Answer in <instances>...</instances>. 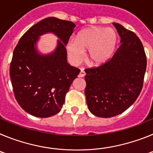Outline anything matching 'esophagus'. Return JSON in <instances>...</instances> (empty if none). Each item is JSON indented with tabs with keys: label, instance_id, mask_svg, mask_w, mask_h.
<instances>
[{
	"label": "esophagus",
	"instance_id": "1",
	"mask_svg": "<svg viewBox=\"0 0 153 153\" xmlns=\"http://www.w3.org/2000/svg\"><path fill=\"white\" fill-rule=\"evenodd\" d=\"M85 75H86V73H85V71L83 70V69H81L80 73H79V77H84Z\"/></svg>",
	"mask_w": 153,
	"mask_h": 153
}]
</instances>
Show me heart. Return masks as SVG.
<instances>
[{
  "instance_id": "obj_1",
  "label": "heart",
  "mask_w": 153,
  "mask_h": 153,
  "mask_svg": "<svg viewBox=\"0 0 153 153\" xmlns=\"http://www.w3.org/2000/svg\"><path fill=\"white\" fill-rule=\"evenodd\" d=\"M118 44L117 31L112 28L93 26L83 30L76 40L70 39L67 44L69 60L73 64H79L83 60L85 51L87 60L93 66H100L113 56Z\"/></svg>"
}]
</instances>
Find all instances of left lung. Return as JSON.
Returning a JSON list of instances; mask_svg holds the SVG:
<instances>
[{
  "label": "left lung",
  "mask_w": 153,
  "mask_h": 153,
  "mask_svg": "<svg viewBox=\"0 0 153 153\" xmlns=\"http://www.w3.org/2000/svg\"><path fill=\"white\" fill-rule=\"evenodd\" d=\"M121 45L108 62L85 70L86 103L98 117L109 118L132 105L143 89L146 56L140 38L121 24L113 23Z\"/></svg>",
  "instance_id": "1"
}]
</instances>
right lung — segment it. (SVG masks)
Returning <instances> with one entry per match:
<instances>
[{
  "mask_svg": "<svg viewBox=\"0 0 153 153\" xmlns=\"http://www.w3.org/2000/svg\"><path fill=\"white\" fill-rule=\"evenodd\" d=\"M75 27L71 21L47 17L31 27L16 46L10 66V79L17 102L30 115L47 118L59 113L70 85L80 72L67 63L65 47ZM47 32L61 40L54 52L39 55L36 43Z\"/></svg>",
  "mask_w": 153,
  "mask_h": 153,
  "instance_id": "right-lung-1",
  "label": "right lung"
}]
</instances>
